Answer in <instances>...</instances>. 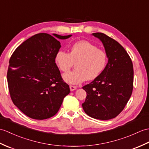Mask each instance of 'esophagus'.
I'll use <instances>...</instances> for the list:
<instances>
[{
	"label": "esophagus",
	"mask_w": 149,
	"mask_h": 149,
	"mask_svg": "<svg viewBox=\"0 0 149 149\" xmlns=\"http://www.w3.org/2000/svg\"><path fill=\"white\" fill-rule=\"evenodd\" d=\"M70 91H73L74 90H75L76 89H77V87L74 86H70Z\"/></svg>",
	"instance_id": "34e87169"
}]
</instances>
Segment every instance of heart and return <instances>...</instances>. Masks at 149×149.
<instances>
[{"label":"heart","mask_w":149,"mask_h":149,"mask_svg":"<svg viewBox=\"0 0 149 149\" xmlns=\"http://www.w3.org/2000/svg\"><path fill=\"white\" fill-rule=\"evenodd\" d=\"M105 51L88 41L81 40L71 46L70 52L60 50L55 62L61 71L67 72L75 62L74 70L63 75V80L70 84H79L86 79L92 80L102 73L107 63Z\"/></svg>","instance_id":"1"}]
</instances>
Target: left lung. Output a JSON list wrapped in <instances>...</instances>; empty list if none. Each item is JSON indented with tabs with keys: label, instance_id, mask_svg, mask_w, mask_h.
Listing matches in <instances>:
<instances>
[{
	"label": "left lung",
	"instance_id": "8db88e82",
	"mask_svg": "<svg viewBox=\"0 0 149 149\" xmlns=\"http://www.w3.org/2000/svg\"><path fill=\"white\" fill-rule=\"evenodd\" d=\"M91 35L102 42L108 63L97 77L82 87L87 96L82 106L91 117L109 120L122 112L132 94L133 63L126 50L116 40L103 33Z\"/></svg>",
	"mask_w": 149,
	"mask_h": 149
}]
</instances>
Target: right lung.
Listing matches in <instances>:
<instances>
[{"label": "right lung", "instance_id": "1", "mask_svg": "<svg viewBox=\"0 0 149 149\" xmlns=\"http://www.w3.org/2000/svg\"><path fill=\"white\" fill-rule=\"evenodd\" d=\"M53 36L40 33L30 37L16 48L9 62L7 78L12 101L33 119L54 116L70 92L62 81L55 56L61 47L58 39L72 35Z\"/></svg>", "mask_w": 149, "mask_h": 149}]
</instances>
